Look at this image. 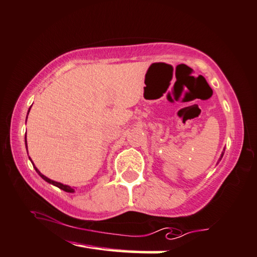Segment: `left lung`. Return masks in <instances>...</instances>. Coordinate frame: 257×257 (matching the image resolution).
Masks as SVG:
<instances>
[{"label":"left lung","instance_id":"left-lung-1","mask_svg":"<svg viewBox=\"0 0 257 257\" xmlns=\"http://www.w3.org/2000/svg\"><path fill=\"white\" fill-rule=\"evenodd\" d=\"M223 153H225V149H223V152L221 153V155H220V158H219V161H218V163L221 161V158H222V156H223ZM218 163H217V164H218Z\"/></svg>","mask_w":257,"mask_h":257}]
</instances>
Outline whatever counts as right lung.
Instances as JSON below:
<instances>
[{"label": "right lung", "instance_id": "1", "mask_svg": "<svg viewBox=\"0 0 257 257\" xmlns=\"http://www.w3.org/2000/svg\"><path fill=\"white\" fill-rule=\"evenodd\" d=\"M30 109H31V106L29 108V110H28V114H29V112H30ZM27 118H28V115H27ZM26 122H27V120H26ZM25 142H26V148L28 149V147H27V133H26V137H25ZM29 160L31 161V158L29 157ZM31 163H32V161H31ZM32 165H34V169L36 170V172L37 173H38L39 175H40V177H43V179L46 181V182H48V183H50V184H53V185H55V186H57V188H59L60 190H63V191H65V192H69V193H73V192H75V190H74L73 188H71V186L69 185H66V184H63V183H59V182H56V181H53V180H50V179H48L47 176H45L44 174H41L40 173V171L37 169V167L35 166V164L34 163H32Z\"/></svg>", "mask_w": 257, "mask_h": 257}]
</instances>
